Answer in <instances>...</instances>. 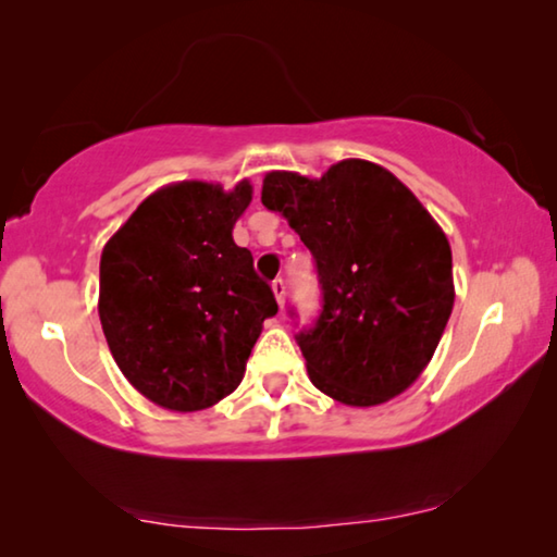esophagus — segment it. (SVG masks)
<instances>
[{"label": "esophagus", "instance_id": "1", "mask_svg": "<svg viewBox=\"0 0 557 557\" xmlns=\"http://www.w3.org/2000/svg\"><path fill=\"white\" fill-rule=\"evenodd\" d=\"M272 293H275V299H277V305H280V307L285 305V295H287L285 280H282V277H275V280H272Z\"/></svg>", "mask_w": 557, "mask_h": 557}]
</instances>
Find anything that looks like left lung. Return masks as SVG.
Listing matches in <instances>:
<instances>
[{
    "label": "left lung",
    "instance_id": "obj_1",
    "mask_svg": "<svg viewBox=\"0 0 557 557\" xmlns=\"http://www.w3.org/2000/svg\"><path fill=\"white\" fill-rule=\"evenodd\" d=\"M262 206L314 258L322 312L297 334L312 384L347 406L409 389L454 310L451 245L429 210L386 168L359 158L322 178L272 171Z\"/></svg>",
    "mask_w": 557,
    "mask_h": 557
}]
</instances>
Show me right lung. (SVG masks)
<instances>
[{
    "mask_svg": "<svg viewBox=\"0 0 557 557\" xmlns=\"http://www.w3.org/2000/svg\"><path fill=\"white\" fill-rule=\"evenodd\" d=\"M252 185L202 181L148 196L101 252L99 317L123 376L153 404L200 411L233 394L277 314L252 255L233 240Z\"/></svg>",
    "mask_w": 557,
    "mask_h": 557,
    "instance_id": "1",
    "label": "right lung"
}]
</instances>
